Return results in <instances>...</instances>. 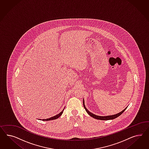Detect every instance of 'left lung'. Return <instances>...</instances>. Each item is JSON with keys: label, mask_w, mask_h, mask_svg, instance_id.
Wrapping results in <instances>:
<instances>
[{"label": "left lung", "mask_w": 149, "mask_h": 149, "mask_svg": "<svg viewBox=\"0 0 149 149\" xmlns=\"http://www.w3.org/2000/svg\"><path fill=\"white\" fill-rule=\"evenodd\" d=\"M83 105H84V108L86 110V112L88 113V114L91 116V117L95 118V119H97V120H113L116 118H117V117H118L119 116H120L122 113H123L125 110L126 109V107L125 109H123L122 110V111H121L120 113H118L116 114H115V115H109V116H98V115H96L93 113H91L90 111H88L85 107V101H84V99H83Z\"/></svg>", "instance_id": "1"}]
</instances>
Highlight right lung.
Returning <instances> with one entry per match:
<instances>
[{
  "label": "right lung",
  "mask_w": 149,
  "mask_h": 149,
  "mask_svg": "<svg viewBox=\"0 0 149 149\" xmlns=\"http://www.w3.org/2000/svg\"><path fill=\"white\" fill-rule=\"evenodd\" d=\"M64 108L63 109V110H62V111L61 113H59L58 114H57V115H55V116H54L50 117V118H47V119H42V121H50V120H56V119L58 118H59V117H60V116H61V115L63 113V111H64Z\"/></svg>",
  "instance_id": "1"
}]
</instances>
